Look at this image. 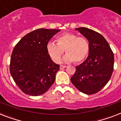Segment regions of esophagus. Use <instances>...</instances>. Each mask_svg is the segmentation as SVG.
Wrapping results in <instances>:
<instances>
[{
  "instance_id": "esophagus-1",
  "label": "esophagus",
  "mask_w": 121,
  "mask_h": 121,
  "mask_svg": "<svg viewBox=\"0 0 121 121\" xmlns=\"http://www.w3.org/2000/svg\"><path fill=\"white\" fill-rule=\"evenodd\" d=\"M66 66H65V65H60V69H63V68H66Z\"/></svg>"
}]
</instances>
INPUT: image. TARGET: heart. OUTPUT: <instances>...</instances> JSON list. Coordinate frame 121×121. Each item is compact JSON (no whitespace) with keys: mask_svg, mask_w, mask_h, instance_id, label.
<instances>
[{"mask_svg":"<svg viewBox=\"0 0 121 121\" xmlns=\"http://www.w3.org/2000/svg\"><path fill=\"white\" fill-rule=\"evenodd\" d=\"M56 43L48 42L47 45V50L49 56L55 63H59L61 58L66 51V55L63 58L65 63L79 64L83 62L88 56L89 52V44L86 38L78 37L73 33L66 32L59 35Z\"/></svg>","mask_w":121,"mask_h":121,"instance_id":"b5f03b06","label":"heart"}]
</instances>
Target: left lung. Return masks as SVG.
I'll list each match as a JSON object with an SVG mask.
<instances>
[{"label": "left lung", "mask_w": 121, "mask_h": 121, "mask_svg": "<svg viewBox=\"0 0 121 121\" xmlns=\"http://www.w3.org/2000/svg\"><path fill=\"white\" fill-rule=\"evenodd\" d=\"M75 30L88 40L89 52L86 60L76 66L71 81L81 92L93 95L104 88L111 77L114 62L113 52L100 33L85 27Z\"/></svg>", "instance_id": "8db88e82"}]
</instances>
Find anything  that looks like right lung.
Returning a JSON list of instances; mask_svg holds the SVG:
<instances>
[{"label": "right lung", "instance_id": "right-lung-1", "mask_svg": "<svg viewBox=\"0 0 121 121\" xmlns=\"http://www.w3.org/2000/svg\"><path fill=\"white\" fill-rule=\"evenodd\" d=\"M60 31L59 29H37L25 35L15 46L10 71L15 83L26 95H43L55 82L60 65L52 60L47 45Z\"/></svg>", "mask_w": 121, "mask_h": 121}]
</instances>
